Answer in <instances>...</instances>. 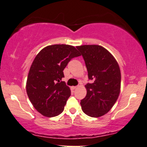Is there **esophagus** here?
Masks as SVG:
<instances>
[{
	"label": "esophagus",
	"instance_id": "obj_1",
	"mask_svg": "<svg viewBox=\"0 0 147 147\" xmlns=\"http://www.w3.org/2000/svg\"><path fill=\"white\" fill-rule=\"evenodd\" d=\"M78 87H79V86H72V89L75 90V89H76V88H77Z\"/></svg>",
	"mask_w": 147,
	"mask_h": 147
}]
</instances>
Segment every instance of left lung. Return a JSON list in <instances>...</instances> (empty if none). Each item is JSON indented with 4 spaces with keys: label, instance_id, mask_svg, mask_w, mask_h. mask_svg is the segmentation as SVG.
I'll return each instance as SVG.
<instances>
[{
    "label": "left lung",
    "instance_id": "obj_1",
    "mask_svg": "<svg viewBox=\"0 0 147 147\" xmlns=\"http://www.w3.org/2000/svg\"><path fill=\"white\" fill-rule=\"evenodd\" d=\"M83 56L93 82L86 85L87 94L81 100L83 112L91 117H100L110 110L121 90V70L114 56L99 45L77 47Z\"/></svg>",
    "mask_w": 147,
    "mask_h": 147
}]
</instances>
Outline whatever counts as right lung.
<instances>
[{
	"mask_svg": "<svg viewBox=\"0 0 147 147\" xmlns=\"http://www.w3.org/2000/svg\"><path fill=\"white\" fill-rule=\"evenodd\" d=\"M81 55L75 47L54 45L44 48L30 68L26 93L33 107L47 117L58 116L63 111L70 90L61 79L63 70L72 58Z\"/></svg>",
	"mask_w": 147,
	"mask_h": 147,
	"instance_id": "add662e5",
	"label": "right lung"
}]
</instances>
